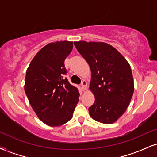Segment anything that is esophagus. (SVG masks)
I'll use <instances>...</instances> for the list:
<instances>
[{
  "label": "esophagus",
  "instance_id": "34e87169",
  "mask_svg": "<svg viewBox=\"0 0 157 157\" xmlns=\"http://www.w3.org/2000/svg\"><path fill=\"white\" fill-rule=\"evenodd\" d=\"M87 86H88L87 81H86V80H82V83H81V86H82V89H83V90H86V89H87Z\"/></svg>",
  "mask_w": 157,
  "mask_h": 157
}]
</instances>
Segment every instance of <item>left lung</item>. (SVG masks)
Wrapping results in <instances>:
<instances>
[{
	"label": "left lung",
	"mask_w": 157,
	"mask_h": 157,
	"mask_svg": "<svg viewBox=\"0 0 157 157\" xmlns=\"http://www.w3.org/2000/svg\"><path fill=\"white\" fill-rule=\"evenodd\" d=\"M91 71L89 89L95 97L91 118L112 124L125 112L134 90L131 66L125 57L104 42H74Z\"/></svg>",
	"instance_id": "obj_1"
}]
</instances>
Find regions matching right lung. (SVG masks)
<instances>
[{
    "label": "right lung",
    "mask_w": 157,
    "mask_h": 157,
    "mask_svg": "<svg viewBox=\"0 0 157 157\" xmlns=\"http://www.w3.org/2000/svg\"><path fill=\"white\" fill-rule=\"evenodd\" d=\"M73 48L71 41L50 43L41 48L26 70L24 90L36 115L52 127L64 125L79 102L78 89L68 82L64 61Z\"/></svg>",
    "instance_id": "add662e5"
}]
</instances>
